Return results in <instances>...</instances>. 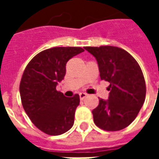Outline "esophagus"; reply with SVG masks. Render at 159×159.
Returning a JSON list of instances; mask_svg holds the SVG:
<instances>
[{
	"instance_id": "obj_1",
	"label": "esophagus",
	"mask_w": 159,
	"mask_h": 159,
	"mask_svg": "<svg viewBox=\"0 0 159 159\" xmlns=\"http://www.w3.org/2000/svg\"><path fill=\"white\" fill-rule=\"evenodd\" d=\"M86 96H87L86 93H83V92H82V93H79V97L81 100H84V99L86 98Z\"/></svg>"
}]
</instances>
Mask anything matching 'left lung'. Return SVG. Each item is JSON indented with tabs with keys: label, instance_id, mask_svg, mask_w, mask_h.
Segmentation results:
<instances>
[{
	"label": "left lung",
	"instance_id": "obj_1",
	"mask_svg": "<svg viewBox=\"0 0 159 159\" xmlns=\"http://www.w3.org/2000/svg\"><path fill=\"white\" fill-rule=\"evenodd\" d=\"M95 58L101 80L110 83L108 100L100 99L92 111L93 122L107 131L126 128L135 119L146 98V83L139 64L125 50L112 47H85Z\"/></svg>",
	"mask_w": 159,
	"mask_h": 159
}]
</instances>
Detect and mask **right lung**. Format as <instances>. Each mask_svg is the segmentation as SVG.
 Returning a JSON list of instances; mask_svg holds the SVG:
<instances>
[{"instance_id": "right-lung-1", "label": "right lung", "mask_w": 159, "mask_h": 159, "mask_svg": "<svg viewBox=\"0 0 159 159\" xmlns=\"http://www.w3.org/2000/svg\"><path fill=\"white\" fill-rule=\"evenodd\" d=\"M79 47L46 49L26 66L19 85L24 109L36 128L50 135L66 133L73 126L80 97L67 98L56 87L66 76V63L83 52Z\"/></svg>"}]
</instances>
